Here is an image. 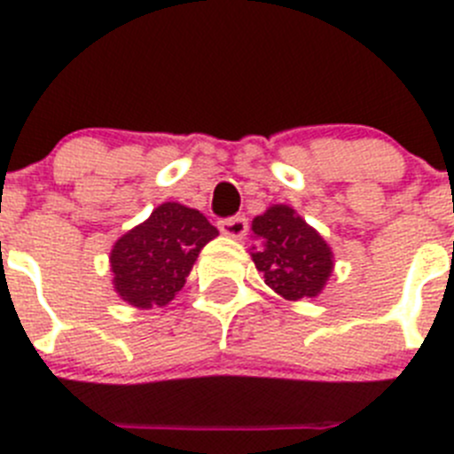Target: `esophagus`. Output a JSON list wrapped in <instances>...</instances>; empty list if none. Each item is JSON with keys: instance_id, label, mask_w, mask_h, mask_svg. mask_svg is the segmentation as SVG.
<instances>
[{"instance_id": "34e87169", "label": "esophagus", "mask_w": 454, "mask_h": 454, "mask_svg": "<svg viewBox=\"0 0 454 454\" xmlns=\"http://www.w3.org/2000/svg\"><path fill=\"white\" fill-rule=\"evenodd\" d=\"M220 231L230 239L240 240L245 234H247V218L245 215H234V218H224L218 223Z\"/></svg>"}]
</instances>
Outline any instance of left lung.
<instances>
[{
    "instance_id": "1",
    "label": "left lung",
    "mask_w": 454,
    "mask_h": 454,
    "mask_svg": "<svg viewBox=\"0 0 454 454\" xmlns=\"http://www.w3.org/2000/svg\"><path fill=\"white\" fill-rule=\"evenodd\" d=\"M252 261L285 301L317 299L334 271V254L292 207L271 205L252 220Z\"/></svg>"
}]
</instances>
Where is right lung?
Listing matches in <instances>:
<instances>
[{"instance_id": "right-lung-1", "label": "right lung", "mask_w": 454, "mask_h": 454, "mask_svg": "<svg viewBox=\"0 0 454 454\" xmlns=\"http://www.w3.org/2000/svg\"><path fill=\"white\" fill-rule=\"evenodd\" d=\"M218 230L198 209L162 202L145 223L120 236L111 249L115 294L137 309L165 308Z\"/></svg>"}]
</instances>
